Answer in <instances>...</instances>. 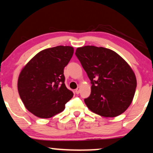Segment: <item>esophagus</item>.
Segmentation results:
<instances>
[{"label": "esophagus", "instance_id": "esophagus-1", "mask_svg": "<svg viewBox=\"0 0 153 153\" xmlns=\"http://www.w3.org/2000/svg\"><path fill=\"white\" fill-rule=\"evenodd\" d=\"M80 87H78L77 88V89H75V93H76L77 95L78 94H79V93H80Z\"/></svg>", "mask_w": 153, "mask_h": 153}]
</instances>
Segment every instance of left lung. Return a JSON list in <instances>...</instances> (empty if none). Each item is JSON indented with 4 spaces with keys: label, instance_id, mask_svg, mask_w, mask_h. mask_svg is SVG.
Segmentation results:
<instances>
[{
    "label": "left lung",
    "instance_id": "left-lung-1",
    "mask_svg": "<svg viewBox=\"0 0 153 153\" xmlns=\"http://www.w3.org/2000/svg\"><path fill=\"white\" fill-rule=\"evenodd\" d=\"M75 56L92 84L91 95L84 100L88 108L106 117L124 113L137 87L135 75L128 62L112 50L93 45L78 48Z\"/></svg>",
    "mask_w": 153,
    "mask_h": 153
}]
</instances>
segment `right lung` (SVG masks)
<instances>
[{"instance_id":"1","label":"right lung","mask_w":153,"mask_h":153,"mask_svg":"<svg viewBox=\"0 0 153 153\" xmlns=\"http://www.w3.org/2000/svg\"><path fill=\"white\" fill-rule=\"evenodd\" d=\"M74 52L71 46L41 51L24 66L18 80V91L26 109L40 118H49L65 109L73 96L65 85L64 68Z\"/></svg>"}]
</instances>
